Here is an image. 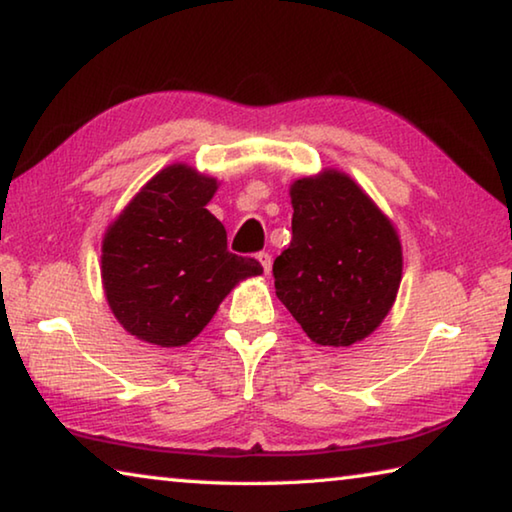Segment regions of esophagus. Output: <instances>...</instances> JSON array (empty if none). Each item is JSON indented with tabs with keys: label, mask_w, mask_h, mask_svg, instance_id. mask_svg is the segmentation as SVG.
I'll list each match as a JSON object with an SVG mask.
<instances>
[{
	"label": "esophagus",
	"mask_w": 512,
	"mask_h": 512,
	"mask_svg": "<svg viewBox=\"0 0 512 512\" xmlns=\"http://www.w3.org/2000/svg\"><path fill=\"white\" fill-rule=\"evenodd\" d=\"M257 262L259 264H262V268H264V273H271V255H268V253H259L257 255Z\"/></svg>",
	"instance_id": "obj_1"
}]
</instances>
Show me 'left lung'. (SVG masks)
Instances as JSON below:
<instances>
[{
  "label": "left lung",
  "mask_w": 512,
  "mask_h": 512,
  "mask_svg": "<svg viewBox=\"0 0 512 512\" xmlns=\"http://www.w3.org/2000/svg\"><path fill=\"white\" fill-rule=\"evenodd\" d=\"M291 246L273 262L275 296L311 341L350 348L388 316L402 282L393 221L348 173L293 180Z\"/></svg>",
  "instance_id": "1"
}]
</instances>
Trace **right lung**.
<instances>
[{"mask_svg": "<svg viewBox=\"0 0 512 512\" xmlns=\"http://www.w3.org/2000/svg\"><path fill=\"white\" fill-rule=\"evenodd\" d=\"M216 189V178L185 162L169 164L108 225L103 291L135 339L187 345L241 280L264 273L257 259L228 253L223 223L205 207Z\"/></svg>", "mask_w": 512, "mask_h": 512, "instance_id": "1", "label": "right lung"}]
</instances>
